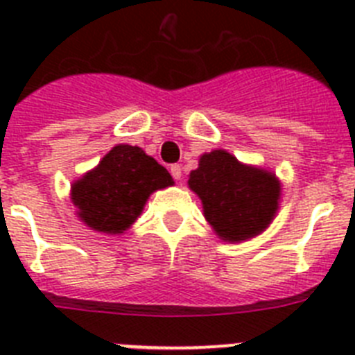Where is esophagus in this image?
Returning <instances> with one entry per match:
<instances>
[{"label":"esophagus","instance_id":"obj_1","mask_svg":"<svg viewBox=\"0 0 355 355\" xmlns=\"http://www.w3.org/2000/svg\"><path fill=\"white\" fill-rule=\"evenodd\" d=\"M171 174L175 181H180L181 174H183V172H181V165H171Z\"/></svg>","mask_w":355,"mask_h":355}]
</instances>
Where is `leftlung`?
Returning a JSON list of instances; mask_svg holds the SVG:
<instances>
[{
	"instance_id": "8db88e82",
	"label": "left lung",
	"mask_w": 355,
	"mask_h": 355,
	"mask_svg": "<svg viewBox=\"0 0 355 355\" xmlns=\"http://www.w3.org/2000/svg\"><path fill=\"white\" fill-rule=\"evenodd\" d=\"M188 187L199 196L213 231L231 243L263 233L274 220L281 199L275 174L243 165L224 149L200 156Z\"/></svg>"
}]
</instances>
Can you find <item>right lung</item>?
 <instances>
[{
	"instance_id": "obj_1",
	"label": "right lung",
	"mask_w": 355,
	"mask_h": 355,
	"mask_svg": "<svg viewBox=\"0 0 355 355\" xmlns=\"http://www.w3.org/2000/svg\"><path fill=\"white\" fill-rule=\"evenodd\" d=\"M174 184L172 175L140 147L119 144L96 168L74 181L72 205L94 231L124 233L142 213L153 192Z\"/></svg>"
}]
</instances>
